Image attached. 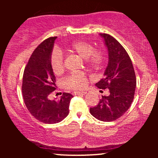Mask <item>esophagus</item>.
Masks as SVG:
<instances>
[{
    "label": "esophagus",
    "mask_w": 158,
    "mask_h": 158,
    "mask_svg": "<svg viewBox=\"0 0 158 158\" xmlns=\"http://www.w3.org/2000/svg\"><path fill=\"white\" fill-rule=\"evenodd\" d=\"M86 94L87 91H76L73 93V94H75V95H85Z\"/></svg>",
    "instance_id": "obj_1"
}]
</instances>
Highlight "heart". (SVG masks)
<instances>
[{
	"label": "heart",
	"instance_id": "1",
	"mask_svg": "<svg viewBox=\"0 0 158 158\" xmlns=\"http://www.w3.org/2000/svg\"><path fill=\"white\" fill-rule=\"evenodd\" d=\"M69 50L87 60L90 66L97 68L104 60L102 52L96 51L93 45L84 41H76L70 45ZM50 65L55 74H60L64 70V58L59 50H54L50 56ZM64 84L71 89H81L88 85V79L83 73H73L65 79Z\"/></svg>",
	"mask_w": 158,
	"mask_h": 158
}]
</instances>
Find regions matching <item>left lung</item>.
Wrapping results in <instances>:
<instances>
[{
  "label": "left lung",
  "instance_id": "left-lung-1",
  "mask_svg": "<svg viewBox=\"0 0 158 158\" xmlns=\"http://www.w3.org/2000/svg\"><path fill=\"white\" fill-rule=\"evenodd\" d=\"M108 52V62L104 78L96 86L108 89L109 96H102L90 113L101 121H114L123 116L133 102L136 88V77L133 64L124 48L111 35L100 33Z\"/></svg>",
  "mask_w": 158,
  "mask_h": 158
}]
</instances>
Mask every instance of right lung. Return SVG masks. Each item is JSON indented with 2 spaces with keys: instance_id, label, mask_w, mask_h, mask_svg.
Segmentation results:
<instances>
[{
  "instance_id": "obj_1",
  "label": "right lung",
  "mask_w": 158,
  "mask_h": 158,
  "mask_svg": "<svg viewBox=\"0 0 158 158\" xmlns=\"http://www.w3.org/2000/svg\"><path fill=\"white\" fill-rule=\"evenodd\" d=\"M57 37L44 40L32 52L23 75L22 94L30 113L41 122L53 124L63 120L69 114L73 95L63 93L60 99L51 100L56 90V77L50 65L54 42Z\"/></svg>"
}]
</instances>
